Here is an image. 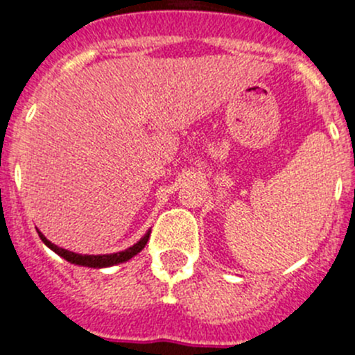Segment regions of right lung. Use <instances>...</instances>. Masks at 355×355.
<instances>
[{
	"mask_svg": "<svg viewBox=\"0 0 355 355\" xmlns=\"http://www.w3.org/2000/svg\"><path fill=\"white\" fill-rule=\"evenodd\" d=\"M37 233H40V231H37ZM40 238L43 240V243L46 245V247H50L51 250L55 252V254H58L60 257H63L67 262H70V264L86 266V268H98V269H100V268H110V266L121 264V262L129 261V259L135 257L136 254H139V252L145 248L146 241H148L150 231L145 234V236L141 238V240L138 241V243H135L132 247L125 248L124 252H117V254H105V255L76 254V252H69V250H65V248L57 247L55 243H51L50 240H46V238H44L43 233H40Z\"/></svg>",
	"mask_w": 355,
	"mask_h": 355,
	"instance_id": "obj_1",
	"label": "right lung"
}]
</instances>
